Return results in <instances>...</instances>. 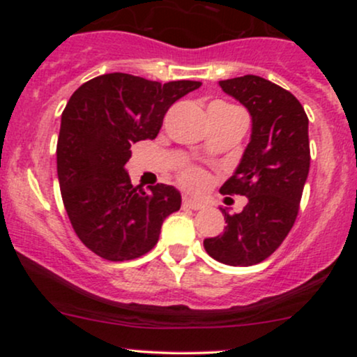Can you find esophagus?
<instances>
[{
    "mask_svg": "<svg viewBox=\"0 0 357 357\" xmlns=\"http://www.w3.org/2000/svg\"><path fill=\"white\" fill-rule=\"evenodd\" d=\"M183 206L184 208H190V210H202L203 204L198 203V202H192L191 198H184L183 199Z\"/></svg>",
    "mask_w": 357,
    "mask_h": 357,
    "instance_id": "obj_1",
    "label": "esophagus"
}]
</instances>
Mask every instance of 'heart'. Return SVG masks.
Returning a JSON list of instances; mask_svg holds the SVG:
<instances>
[{
  "label": "heart",
  "instance_id": "b5f03b06",
  "mask_svg": "<svg viewBox=\"0 0 357 357\" xmlns=\"http://www.w3.org/2000/svg\"><path fill=\"white\" fill-rule=\"evenodd\" d=\"M220 105H227V104H220ZM227 107H230V105H227ZM178 181L184 190L191 192H202L206 190L208 183H210V178H208V174L204 173L203 169H199V167L186 166L179 171Z\"/></svg>",
  "mask_w": 357,
  "mask_h": 357
}]
</instances>
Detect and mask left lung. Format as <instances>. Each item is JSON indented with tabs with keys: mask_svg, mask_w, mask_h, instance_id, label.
<instances>
[{
	"mask_svg": "<svg viewBox=\"0 0 357 357\" xmlns=\"http://www.w3.org/2000/svg\"><path fill=\"white\" fill-rule=\"evenodd\" d=\"M220 87L252 116L243 158L220 192L248 203L236 215L221 210L225 231L203 245L221 264L250 267L272 255L296 223L310 167L309 119L289 90L258 75L220 80Z\"/></svg>",
	"mask_w": 357,
	"mask_h": 357,
	"instance_id": "obj_1",
	"label": "left lung"
}]
</instances>
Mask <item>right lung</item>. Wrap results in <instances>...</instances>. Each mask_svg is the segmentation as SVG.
Masks as SVG:
<instances>
[{
	"instance_id": "add662e5",
	"label": "right lung",
	"mask_w": 357,
	"mask_h": 357,
	"mask_svg": "<svg viewBox=\"0 0 357 357\" xmlns=\"http://www.w3.org/2000/svg\"><path fill=\"white\" fill-rule=\"evenodd\" d=\"M202 82L146 80L105 73L73 92L61 112L56 173L73 231L110 261L134 260L158 243L161 225L181 208L173 186H132L130 144L155 139L167 109Z\"/></svg>"
}]
</instances>
